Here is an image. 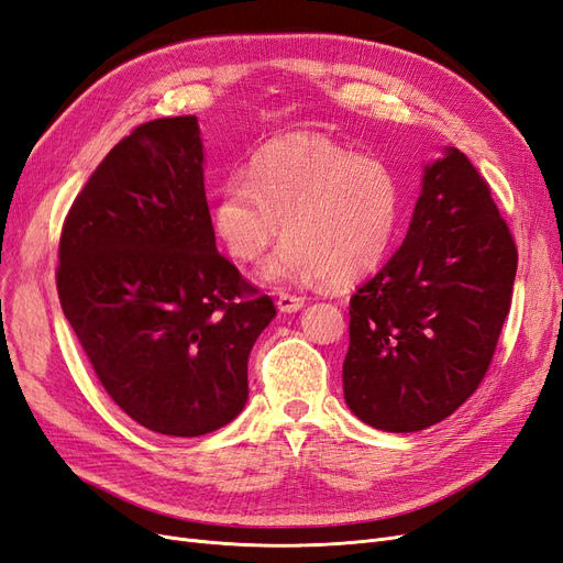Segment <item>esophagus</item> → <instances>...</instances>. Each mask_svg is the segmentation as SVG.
Returning <instances> with one entry per match:
<instances>
[{"instance_id":"34e87169","label":"esophagus","mask_w":563,"mask_h":563,"mask_svg":"<svg viewBox=\"0 0 563 563\" xmlns=\"http://www.w3.org/2000/svg\"><path fill=\"white\" fill-rule=\"evenodd\" d=\"M305 308V298L300 296H291V294H279L277 296V310L284 314H291Z\"/></svg>"}]
</instances>
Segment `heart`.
I'll use <instances>...</instances> for the list:
<instances>
[{"label": "heart", "mask_w": 563, "mask_h": 563, "mask_svg": "<svg viewBox=\"0 0 563 563\" xmlns=\"http://www.w3.org/2000/svg\"><path fill=\"white\" fill-rule=\"evenodd\" d=\"M404 185L376 155H354L321 133H286L263 145L249 176L228 178L213 199L218 242L240 263L261 261L272 286L327 279L352 284L378 269L397 240Z\"/></svg>", "instance_id": "heart-1"}]
</instances>
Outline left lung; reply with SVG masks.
<instances>
[{"instance_id": "left-lung-1", "label": "left lung", "mask_w": 563, "mask_h": 563, "mask_svg": "<svg viewBox=\"0 0 563 563\" xmlns=\"http://www.w3.org/2000/svg\"><path fill=\"white\" fill-rule=\"evenodd\" d=\"M399 251L350 300L343 391L385 432L449 418L486 376L512 302L517 246L488 185L455 147L422 166Z\"/></svg>"}]
</instances>
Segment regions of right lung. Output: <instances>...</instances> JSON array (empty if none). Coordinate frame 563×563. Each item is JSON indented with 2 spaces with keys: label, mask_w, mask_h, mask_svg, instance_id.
<instances>
[{
  "label": "right lung",
  "mask_w": 563,
  "mask_h": 563,
  "mask_svg": "<svg viewBox=\"0 0 563 563\" xmlns=\"http://www.w3.org/2000/svg\"><path fill=\"white\" fill-rule=\"evenodd\" d=\"M58 298L108 395L143 428L201 437L249 401V354L277 317L216 249L197 117L117 143L65 218Z\"/></svg>",
  "instance_id": "add662e5"
}]
</instances>
